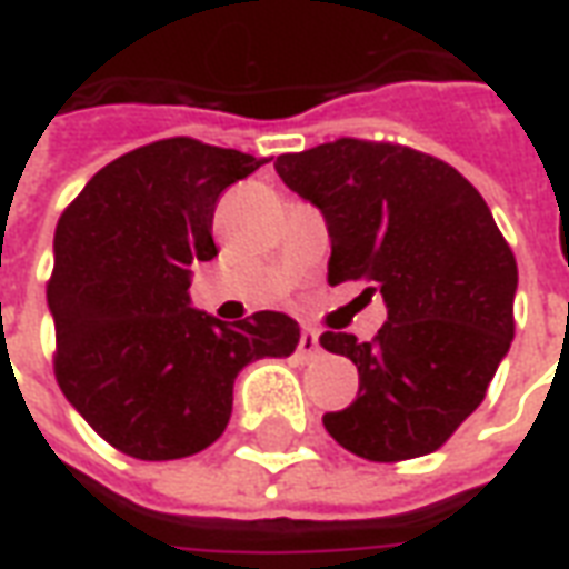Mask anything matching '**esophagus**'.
Segmentation results:
<instances>
[{"instance_id":"34e87169","label":"esophagus","mask_w":569,"mask_h":569,"mask_svg":"<svg viewBox=\"0 0 569 569\" xmlns=\"http://www.w3.org/2000/svg\"><path fill=\"white\" fill-rule=\"evenodd\" d=\"M317 353H320V335L313 332V329H305L301 338H298V357L313 359Z\"/></svg>"}]
</instances>
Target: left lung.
<instances>
[{"mask_svg":"<svg viewBox=\"0 0 569 569\" xmlns=\"http://www.w3.org/2000/svg\"><path fill=\"white\" fill-rule=\"evenodd\" d=\"M277 173L332 237L329 283L369 280L387 322L371 341L322 332L359 393L322 423L375 463L441 448L488 393L515 338L518 264L488 203L451 163L399 142L341 137L280 154Z\"/></svg>","mask_w":569,"mask_h":569,"instance_id":"obj_1","label":"left lung"}]
</instances>
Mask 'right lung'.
<instances>
[{"label":"right lung","instance_id":"obj_1","mask_svg":"<svg viewBox=\"0 0 569 569\" xmlns=\"http://www.w3.org/2000/svg\"><path fill=\"white\" fill-rule=\"evenodd\" d=\"M264 161L191 137L149 142L106 163L57 222V383L128 457L210 448L231 420L240 369L296 350L301 332L286 313L222 322L188 298V268L219 252V194Z\"/></svg>","mask_w":569,"mask_h":569}]
</instances>
